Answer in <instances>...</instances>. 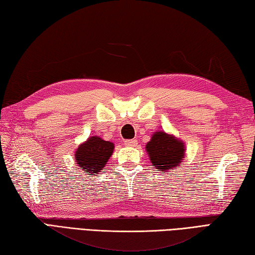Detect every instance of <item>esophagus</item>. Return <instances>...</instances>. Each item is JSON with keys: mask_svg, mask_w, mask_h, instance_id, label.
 <instances>
[{"mask_svg": "<svg viewBox=\"0 0 255 255\" xmlns=\"http://www.w3.org/2000/svg\"><path fill=\"white\" fill-rule=\"evenodd\" d=\"M124 144L127 146H135L137 144V140L136 139H131V140H125Z\"/></svg>", "mask_w": 255, "mask_h": 255, "instance_id": "esophagus-1", "label": "esophagus"}]
</instances>
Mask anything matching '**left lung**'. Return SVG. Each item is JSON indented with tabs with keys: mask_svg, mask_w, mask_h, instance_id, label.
<instances>
[{
	"mask_svg": "<svg viewBox=\"0 0 255 255\" xmlns=\"http://www.w3.org/2000/svg\"><path fill=\"white\" fill-rule=\"evenodd\" d=\"M146 152L157 171H169L179 166L184 160L185 146L181 141L164 132H157L146 144Z\"/></svg>",
	"mask_w": 255,
	"mask_h": 255,
	"instance_id": "left-lung-1",
	"label": "left lung"
}]
</instances>
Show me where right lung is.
I'll return each instance as SVG.
<instances>
[{"label":"right lung","instance_id":"1","mask_svg":"<svg viewBox=\"0 0 255 255\" xmlns=\"http://www.w3.org/2000/svg\"><path fill=\"white\" fill-rule=\"evenodd\" d=\"M113 149L112 142L104 141L100 136H92L78 146L75 154L76 162L84 172L97 175L109 161Z\"/></svg>","mask_w":255,"mask_h":255}]
</instances>
